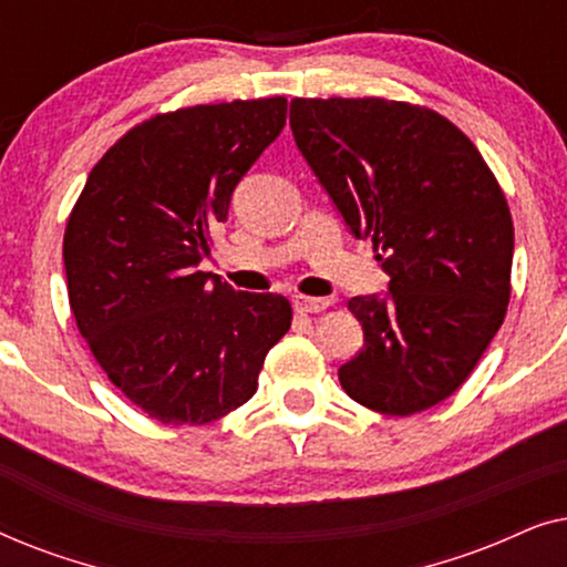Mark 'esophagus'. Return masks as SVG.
Wrapping results in <instances>:
<instances>
[{
	"label": "esophagus",
	"instance_id": "esophagus-1",
	"mask_svg": "<svg viewBox=\"0 0 567 567\" xmlns=\"http://www.w3.org/2000/svg\"><path fill=\"white\" fill-rule=\"evenodd\" d=\"M332 305L330 299H317V297H293V309L297 312H309V315H317V312H324Z\"/></svg>",
	"mask_w": 567,
	"mask_h": 567
}]
</instances>
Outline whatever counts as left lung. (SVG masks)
I'll return each mask as SVG.
<instances>
[{
  "label": "left lung",
  "instance_id": "obj_1",
  "mask_svg": "<svg viewBox=\"0 0 567 567\" xmlns=\"http://www.w3.org/2000/svg\"><path fill=\"white\" fill-rule=\"evenodd\" d=\"M301 157L355 239L390 276L353 297L359 355L338 369L348 398L384 415L446 400L506 317L514 221L477 146L429 107L382 97H293Z\"/></svg>",
  "mask_w": 567,
  "mask_h": 567
}]
</instances>
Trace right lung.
<instances>
[{
	"instance_id": "right-lung-1",
	"label": "right lung",
	"mask_w": 567,
	"mask_h": 567,
	"mask_svg": "<svg viewBox=\"0 0 567 567\" xmlns=\"http://www.w3.org/2000/svg\"><path fill=\"white\" fill-rule=\"evenodd\" d=\"M286 126V97L154 115L92 167L66 221L69 305L107 379L169 425H204L258 390L291 328L281 293L198 270L243 175Z\"/></svg>"
}]
</instances>
